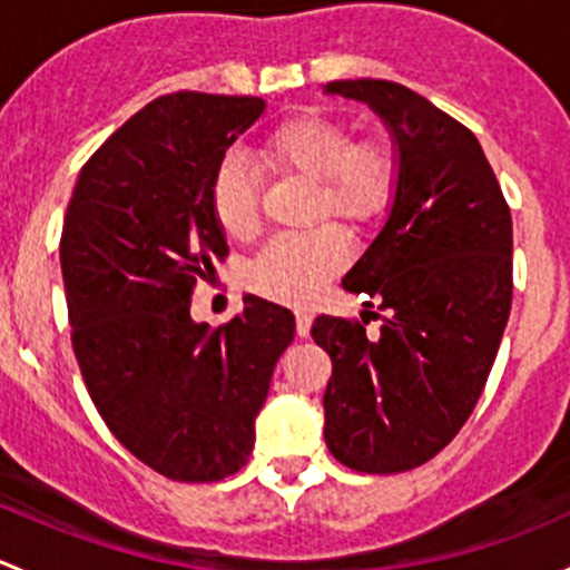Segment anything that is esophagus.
Here are the masks:
<instances>
[{"label":"esophagus","instance_id":"obj_1","mask_svg":"<svg viewBox=\"0 0 570 570\" xmlns=\"http://www.w3.org/2000/svg\"><path fill=\"white\" fill-rule=\"evenodd\" d=\"M309 326H313V313H309V309H296V334L298 337H307Z\"/></svg>","mask_w":570,"mask_h":570}]
</instances>
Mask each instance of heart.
I'll use <instances>...</instances> for the list:
<instances>
[{"label": "heart", "instance_id": "obj_1", "mask_svg": "<svg viewBox=\"0 0 570 570\" xmlns=\"http://www.w3.org/2000/svg\"><path fill=\"white\" fill-rule=\"evenodd\" d=\"M272 169L315 184V210L360 227L390 205L397 184L395 150L384 139L354 142L351 131L328 117L304 115L279 126L263 145ZM210 214L222 233L249 238L261 222V191L242 158L219 164L210 180ZM348 257L334 227L302 238H277L252 261L249 285L283 304H309Z\"/></svg>", "mask_w": 570, "mask_h": 570}]
</instances>
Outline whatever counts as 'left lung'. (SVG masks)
<instances>
[{"label": "left lung", "mask_w": 570, "mask_h": 570, "mask_svg": "<svg viewBox=\"0 0 570 570\" xmlns=\"http://www.w3.org/2000/svg\"><path fill=\"white\" fill-rule=\"evenodd\" d=\"M324 92L367 104L397 158L384 227L343 277L390 309L381 334L332 315L313 324L332 356L326 448L356 472H406L453 442L497 360L513 296L510 208L478 137L414 90L343 79Z\"/></svg>", "instance_id": "8db88e82"}]
</instances>
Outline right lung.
<instances>
[{"label":"right lung","mask_w":570,"mask_h":570,"mask_svg":"<svg viewBox=\"0 0 570 570\" xmlns=\"http://www.w3.org/2000/svg\"><path fill=\"white\" fill-rule=\"evenodd\" d=\"M266 101L173 92L139 109L81 167L62 227L70 343L117 442L158 474L214 483L255 444L291 309L246 293L225 326L189 313L227 252L210 180Z\"/></svg>","instance_id":"1"}]
</instances>
